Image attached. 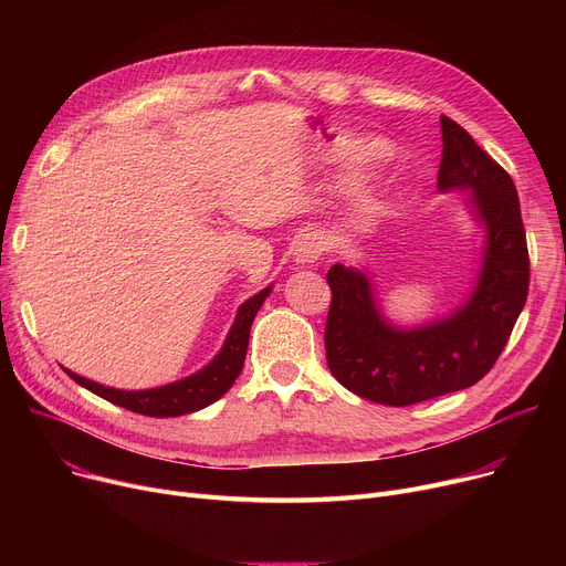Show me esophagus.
<instances>
[{"mask_svg": "<svg viewBox=\"0 0 566 566\" xmlns=\"http://www.w3.org/2000/svg\"><path fill=\"white\" fill-rule=\"evenodd\" d=\"M323 252V241L316 235V233H307L303 235L298 243H295L293 248V261L298 265H310L314 263Z\"/></svg>", "mask_w": 566, "mask_h": 566, "instance_id": "obj_1", "label": "esophagus"}]
</instances>
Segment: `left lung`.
<instances>
[{
    "label": "left lung",
    "instance_id": "8db88e82",
    "mask_svg": "<svg viewBox=\"0 0 566 566\" xmlns=\"http://www.w3.org/2000/svg\"><path fill=\"white\" fill-rule=\"evenodd\" d=\"M440 192H465L484 231L480 271L463 305L415 328L385 318L367 268L335 263L325 355L346 390L385 406H410L484 378L525 307L530 259L512 176L457 122L440 116Z\"/></svg>",
    "mask_w": 566,
    "mask_h": 566
}]
</instances>
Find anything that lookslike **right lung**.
<instances>
[{"label":"right lung","mask_w":566,"mask_h":566,"mask_svg":"<svg viewBox=\"0 0 566 566\" xmlns=\"http://www.w3.org/2000/svg\"><path fill=\"white\" fill-rule=\"evenodd\" d=\"M271 291H273V284L254 293L252 298H248L241 307H238L231 331L216 358L203 369L181 380H174V382L160 385V388H148V390H116V388H105V385L96 380L77 376L69 369L64 371L88 392L112 401L114 406H122L139 415H148V418H178V415L197 412L218 401L231 388L238 374H241L245 353H248L252 321L261 310L263 301L271 295Z\"/></svg>","instance_id":"right-lung-1"}]
</instances>
